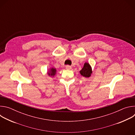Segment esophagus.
<instances>
[{
  "instance_id": "esophagus-1",
  "label": "esophagus",
  "mask_w": 135,
  "mask_h": 135,
  "mask_svg": "<svg viewBox=\"0 0 135 135\" xmlns=\"http://www.w3.org/2000/svg\"><path fill=\"white\" fill-rule=\"evenodd\" d=\"M66 69L67 70H70V69H71V67L70 66L67 65L66 66Z\"/></svg>"
}]
</instances>
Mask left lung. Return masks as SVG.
I'll return each instance as SVG.
<instances>
[{"label": "left lung", "mask_w": 135, "mask_h": 135, "mask_svg": "<svg viewBox=\"0 0 135 135\" xmlns=\"http://www.w3.org/2000/svg\"><path fill=\"white\" fill-rule=\"evenodd\" d=\"M80 73L82 76L85 78H89L91 76V75L92 73V70L90 64L88 62H85L83 67L80 71Z\"/></svg>", "instance_id": "1"}]
</instances>
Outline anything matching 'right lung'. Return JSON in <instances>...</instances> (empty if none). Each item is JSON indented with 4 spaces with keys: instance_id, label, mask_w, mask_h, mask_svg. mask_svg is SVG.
<instances>
[{
    "instance_id": "add662e5",
    "label": "right lung",
    "mask_w": 135,
    "mask_h": 135,
    "mask_svg": "<svg viewBox=\"0 0 135 135\" xmlns=\"http://www.w3.org/2000/svg\"><path fill=\"white\" fill-rule=\"evenodd\" d=\"M56 70L55 68H51L50 69V70L47 72V74L50 76H52V77L53 76L54 77V75L56 74Z\"/></svg>"
}]
</instances>
